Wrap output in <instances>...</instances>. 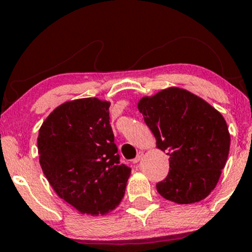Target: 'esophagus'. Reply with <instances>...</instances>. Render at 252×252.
Listing matches in <instances>:
<instances>
[{
    "label": "esophagus",
    "instance_id": "esophagus-1",
    "mask_svg": "<svg viewBox=\"0 0 252 252\" xmlns=\"http://www.w3.org/2000/svg\"><path fill=\"white\" fill-rule=\"evenodd\" d=\"M142 156H143V153L140 152V153H138V154H137V156H136V158H134V160H132V162H134V163H138L141 160H142Z\"/></svg>",
    "mask_w": 252,
    "mask_h": 252
}]
</instances>
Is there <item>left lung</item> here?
Listing matches in <instances>:
<instances>
[{"mask_svg": "<svg viewBox=\"0 0 252 252\" xmlns=\"http://www.w3.org/2000/svg\"><path fill=\"white\" fill-rule=\"evenodd\" d=\"M137 109L156 147L169 155V173L156 189L176 204L201 201L215 189L230 152V132L218 110L192 92L168 88L142 97Z\"/></svg>", "mask_w": 252, "mask_h": 252, "instance_id": "obj_1", "label": "left lung"}]
</instances>
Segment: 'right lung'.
Wrapping results in <instances>:
<instances>
[{
  "label": "right lung",
  "instance_id": "add662e5",
  "mask_svg": "<svg viewBox=\"0 0 252 252\" xmlns=\"http://www.w3.org/2000/svg\"><path fill=\"white\" fill-rule=\"evenodd\" d=\"M110 102L80 98L60 104L40 126L43 174L78 212L104 216L122 201L131 169L120 163L110 126Z\"/></svg>",
  "mask_w": 252,
  "mask_h": 252
}]
</instances>
